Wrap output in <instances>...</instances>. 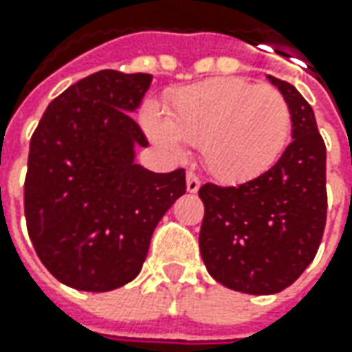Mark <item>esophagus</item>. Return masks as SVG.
<instances>
[{
  "instance_id": "1",
  "label": "esophagus",
  "mask_w": 352,
  "mask_h": 352,
  "mask_svg": "<svg viewBox=\"0 0 352 352\" xmlns=\"http://www.w3.org/2000/svg\"><path fill=\"white\" fill-rule=\"evenodd\" d=\"M199 186H201V182H199V178H197L194 172H188L186 174V188H188V192L190 194H196L197 190H199Z\"/></svg>"
}]
</instances>
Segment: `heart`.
I'll return each mask as SVG.
<instances>
[{
  "label": "heart",
  "mask_w": 352,
  "mask_h": 352,
  "mask_svg": "<svg viewBox=\"0 0 352 352\" xmlns=\"http://www.w3.org/2000/svg\"><path fill=\"white\" fill-rule=\"evenodd\" d=\"M151 139L172 155L182 142L197 146L219 180H247L270 168L288 141L290 107L280 89L243 78H213L174 94L164 117L155 105L142 113Z\"/></svg>",
  "instance_id": "b5f03b06"
}]
</instances>
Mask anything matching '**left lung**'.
<instances>
[{"instance_id":"1","label":"left lung","mask_w":352,"mask_h":352,"mask_svg":"<svg viewBox=\"0 0 352 352\" xmlns=\"http://www.w3.org/2000/svg\"><path fill=\"white\" fill-rule=\"evenodd\" d=\"M286 98L292 139L278 162L239 186L204 184L199 252L211 276L243 294H278L316 258L325 219V142L311 105L268 76Z\"/></svg>"}]
</instances>
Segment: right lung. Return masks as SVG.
<instances>
[{"instance_id":"obj_1","label":"right lung","mask_w":352,"mask_h":352,"mask_svg":"<svg viewBox=\"0 0 352 352\" xmlns=\"http://www.w3.org/2000/svg\"><path fill=\"white\" fill-rule=\"evenodd\" d=\"M151 74L100 70L47 107L29 146L25 219L41 263L58 282L109 292L141 272L162 215L186 194L184 168L135 164L148 141L131 113Z\"/></svg>"}]
</instances>
